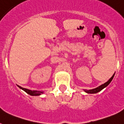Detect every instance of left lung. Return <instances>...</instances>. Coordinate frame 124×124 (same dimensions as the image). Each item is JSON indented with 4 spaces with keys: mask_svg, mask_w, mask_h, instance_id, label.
<instances>
[{
    "mask_svg": "<svg viewBox=\"0 0 124 124\" xmlns=\"http://www.w3.org/2000/svg\"><path fill=\"white\" fill-rule=\"evenodd\" d=\"M114 75H115V73L113 74V76H112L110 79H109L108 81H107L106 83H105L104 84H102V85H101V86H99V87H96V88H95V89H90V90H87V89H85V90H84V91L87 93H89V94H95V93H98V92L101 91L102 89H103L104 88H105L106 87H107V86H108L109 84H110V83L112 81V79H113Z\"/></svg>",
    "mask_w": 124,
    "mask_h": 124,
    "instance_id": "left-lung-1",
    "label": "left lung"
}]
</instances>
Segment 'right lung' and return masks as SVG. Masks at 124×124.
<instances>
[{
    "mask_svg": "<svg viewBox=\"0 0 124 124\" xmlns=\"http://www.w3.org/2000/svg\"><path fill=\"white\" fill-rule=\"evenodd\" d=\"M17 86L19 87V88H20L21 89L23 90L25 92H26L27 94L31 95V96H40L41 94H43V92L42 91H31V90H30V89H25V88H23V87H22L21 86H18V85H17Z\"/></svg>",
    "mask_w": 124,
    "mask_h": 124,
    "instance_id": "right-lung-1",
    "label": "right lung"
}]
</instances>
